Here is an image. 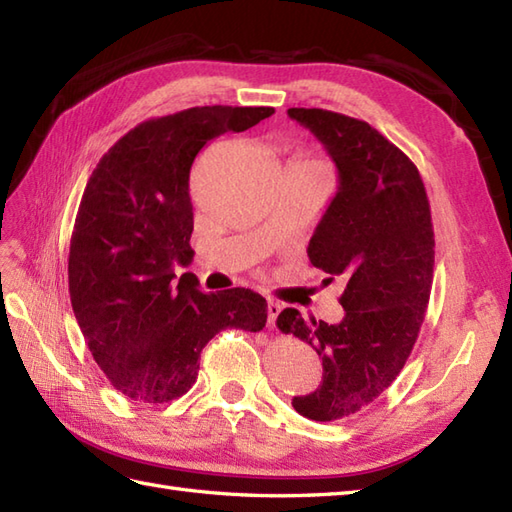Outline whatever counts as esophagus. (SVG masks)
<instances>
[{
  "mask_svg": "<svg viewBox=\"0 0 512 512\" xmlns=\"http://www.w3.org/2000/svg\"><path fill=\"white\" fill-rule=\"evenodd\" d=\"M279 312H281V303L279 301H268V325H275Z\"/></svg>",
  "mask_w": 512,
  "mask_h": 512,
  "instance_id": "34e87169",
  "label": "esophagus"
}]
</instances>
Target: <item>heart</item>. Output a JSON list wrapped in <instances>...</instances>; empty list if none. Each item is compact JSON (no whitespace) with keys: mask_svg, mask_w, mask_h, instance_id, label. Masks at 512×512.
Listing matches in <instances>:
<instances>
[{"mask_svg":"<svg viewBox=\"0 0 512 512\" xmlns=\"http://www.w3.org/2000/svg\"><path fill=\"white\" fill-rule=\"evenodd\" d=\"M292 165H312V167H323L321 162H317V160H312V158H299V160H295L292 162Z\"/></svg>","mask_w":512,"mask_h":512,"instance_id":"b5f03b06","label":"heart"}]
</instances>
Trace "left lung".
Returning <instances> with one entry per match:
<instances>
[{
  "instance_id": "obj_1",
  "label": "left lung",
  "mask_w": 512,
  "mask_h": 512,
  "mask_svg": "<svg viewBox=\"0 0 512 512\" xmlns=\"http://www.w3.org/2000/svg\"><path fill=\"white\" fill-rule=\"evenodd\" d=\"M339 169V191L314 231L308 257L325 284L341 277V323L328 325L299 310L277 317L284 334L312 345L323 358V383L292 400L317 422L363 411L394 383L418 339L433 284L431 206L418 167L358 118L319 107H290Z\"/></svg>"
}]
</instances>
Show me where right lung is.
Segmentation results:
<instances>
[{
	"mask_svg": "<svg viewBox=\"0 0 512 512\" xmlns=\"http://www.w3.org/2000/svg\"><path fill=\"white\" fill-rule=\"evenodd\" d=\"M273 107H189L116 140L83 191L68 259L70 301L94 361L127 398L160 405L187 394L200 352L226 328L264 330L266 299L248 288L200 292L173 264L193 257L189 173L198 151L244 132Z\"/></svg>",
	"mask_w": 512,
	"mask_h": 512,
	"instance_id": "right-lung-1",
	"label": "right lung"
}]
</instances>
